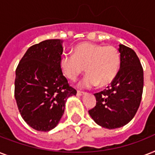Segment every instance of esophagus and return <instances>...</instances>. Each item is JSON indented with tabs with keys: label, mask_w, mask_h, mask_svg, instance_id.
Returning a JSON list of instances; mask_svg holds the SVG:
<instances>
[{
	"label": "esophagus",
	"mask_w": 155,
	"mask_h": 155,
	"mask_svg": "<svg viewBox=\"0 0 155 155\" xmlns=\"http://www.w3.org/2000/svg\"><path fill=\"white\" fill-rule=\"evenodd\" d=\"M85 92H81V91H77V95L78 96H80V97H81V96H83V95H84Z\"/></svg>",
	"instance_id": "esophagus-1"
}]
</instances>
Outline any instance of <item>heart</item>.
<instances>
[{
	"instance_id": "heart-1",
	"label": "heart",
	"mask_w": 155,
	"mask_h": 155,
	"mask_svg": "<svg viewBox=\"0 0 155 155\" xmlns=\"http://www.w3.org/2000/svg\"><path fill=\"white\" fill-rule=\"evenodd\" d=\"M120 56L113 46L81 42L73 49V54H63L59 61L61 71L68 80L75 81L84 71L87 74L79 84L82 88H92L98 84H109L117 75Z\"/></svg>"
}]
</instances>
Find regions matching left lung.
I'll use <instances>...</instances> for the list:
<instances>
[{"instance_id": "1", "label": "left lung", "mask_w": 155, "mask_h": 155, "mask_svg": "<svg viewBox=\"0 0 155 155\" xmlns=\"http://www.w3.org/2000/svg\"><path fill=\"white\" fill-rule=\"evenodd\" d=\"M120 70L107 89L94 94L95 108L88 111L101 127L113 130L132 120L139 108L143 90V69L134 51L119 45Z\"/></svg>"}]
</instances>
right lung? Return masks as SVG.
Masks as SVG:
<instances>
[{"instance_id":"add662e5","label":"right lung","mask_w":155,"mask_h":155,"mask_svg":"<svg viewBox=\"0 0 155 155\" xmlns=\"http://www.w3.org/2000/svg\"><path fill=\"white\" fill-rule=\"evenodd\" d=\"M63 41L48 39L30 47L16 70L15 99L30 127L47 132L63 117L67 100L76 95L59 66Z\"/></svg>"}]
</instances>
